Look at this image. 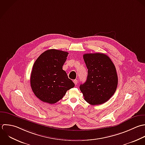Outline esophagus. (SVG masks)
Returning a JSON list of instances; mask_svg holds the SVG:
<instances>
[{
  "label": "esophagus",
  "mask_w": 145,
  "mask_h": 145,
  "mask_svg": "<svg viewBox=\"0 0 145 145\" xmlns=\"http://www.w3.org/2000/svg\"><path fill=\"white\" fill-rule=\"evenodd\" d=\"M73 82L74 83V84H75L76 85H77V83H78V81H77V80H74L73 81Z\"/></svg>",
  "instance_id": "obj_1"
}]
</instances>
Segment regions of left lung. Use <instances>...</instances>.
Segmentation results:
<instances>
[{"mask_svg": "<svg viewBox=\"0 0 145 145\" xmlns=\"http://www.w3.org/2000/svg\"><path fill=\"white\" fill-rule=\"evenodd\" d=\"M83 57L88 73L80 90L90 105L103 104L116 91L118 83L116 68L111 59L102 53L85 54Z\"/></svg>", "mask_w": 145, "mask_h": 145, "instance_id": "8db88e82", "label": "left lung"}]
</instances>
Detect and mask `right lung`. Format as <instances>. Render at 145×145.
<instances>
[{"mask_svg":"<svg viewBox=\"0 0 145 145\" xmlns=\"http://www.w3.org/2000/svg\"><path fill=\"white\" fill-rule=\"evenodd\" d=\"M68 55L66 51L51 49L43 52L35 60L30 85L35 95L42 102L55 103L74 86L63 69Z\"/></svg>","mask_w":145,"mask_h":145,"instance_id":"right-lung-1","label":"right lung"}]
</instances>
